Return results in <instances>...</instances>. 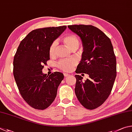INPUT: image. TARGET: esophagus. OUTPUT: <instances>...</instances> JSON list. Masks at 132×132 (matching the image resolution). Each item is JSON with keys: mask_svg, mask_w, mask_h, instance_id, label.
Returning <instances> with one entry per match:
<instances>
[{"mask_svg": "<svg viewBox=\"0 0 132 132\" xmlns=\"http://www.w3.org/2000/svg\"><path fill=\"white\" fill-rule=\"evenodd\" d=\"M70 75L68 74V73H64V76L65 77H68V76Z\"/></svg>", "mask_w": 132, "mask_h": 132, "instance_id": "1", "label": "esophagus"}]
</instances>
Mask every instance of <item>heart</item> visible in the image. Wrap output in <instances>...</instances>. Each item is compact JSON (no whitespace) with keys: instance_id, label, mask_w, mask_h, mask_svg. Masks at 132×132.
Segmentation results:
<instances>
[{"instance_id":"1","label":"heart","mask_w":132,"mask_h":132,"mask_svg":"<svg viewBox=\"0 0 132 132\" xmlns=\"http://www.w3.org/2000/svg\"><path fill=\"white\" fill-rule=\"evenodd\" d=\"M62 40L66 46L71 50H72L74 48H78L79 46V39L74 35H67L62 38ZM57 45V40L53 41L50 45L49 47V54L50 56H52L55 54ZM75 64L76 61L74 60H62L59 62V67L62 70L66 71V72H69L72 70Z\"/></svg>"}]
</instances>
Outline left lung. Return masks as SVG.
<instances>
[{
    "instance_id": "obj_1",
    "label": "left lung",
    "mask_w": 132,
    "mask_h": 132,
    "mask_svg": "<svg viewBox=\"0 0 132 132\" xmlns=\"http://www.w3.org/2000/svg\"><path fill=\"white\" fill-rule=\"evenodd\" d=\"M81 39L83 50L77 73H87L89 79L75 75V92L80 104L93 110L104 103L112 90L117 76V62L110 39L93 25H68Z\"/></svg>"
}]
</instances>
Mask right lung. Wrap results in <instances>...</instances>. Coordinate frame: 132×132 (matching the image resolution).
<instances>
[{"label":"right lung","instance_id":"right-lung-1","mask_svg":"<svg viewBox=\"0 0 132 132\" xmlns=\"http://www.w3.org/2000/svg\"><path fill=\"white\" fill-rule=\"evenodd\" d=\"M67 26L33 30L21 42L14 57L13 75L21 95L37 110H45L54 101L63 73L49 76L42 72L43 65L50 59L49 47Z\"/></svg>","mask_w":132,"mask_h":132}]
</instances>
